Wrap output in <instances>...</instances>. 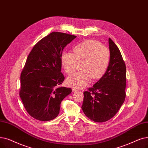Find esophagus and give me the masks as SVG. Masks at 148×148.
I'll return each mask as SVG.
<instances>
[{"label":"esophagus","instance_id":"34e87169","mask_svg":"<svg viewBox=\"0 0 148 148\" xmlns=\"http://www.w3.org/2000/svg\"><path fill=\"white\" fill-rule=\"evenodd\" d=\"M72 91L73 92H76V91H79V89H77L75 87H73L72 88Z\"/></svg>","mask_w":148,"mask_h":148}]
</instances>
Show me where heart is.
<instances>
[{
  "mask_svg": "<svg viewBox=\"0 0 148 148\" xmlns=\"http://www.w3.org/2000/svg\"><path fill=\"white\" fill-rule=\"evenodd\" d=\"M73 53L64 52L60 57L61 64L68 74H73L78 62H82V71L75 73L67 79L69 86L80 88L93 79H99L105 74L110 60L107 48L95 40L83 42L73 49Z\"/></svg>",
  "mask_w": 148,
  "mask_h": 148,
  "instance_id": "obj_1",
  "label": "heart"
}]
</instances>
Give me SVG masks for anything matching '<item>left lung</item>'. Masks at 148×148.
<instances>
[{"instance_id": "1", "label": "left lung", "mask_w": 148, "mask_h": 148, "mask_svg": "<svg viewBox=\"0 0 148 148\" xmlns=\"http://www.w3.org/2000/svg\"><path fill=\"white\" fill-rule=\"evenodd\" d=\"M110 60L105 74L88 91L83 92L82 106L86 116L105 122L117 114L126 97V65L120 51L109 38Z\"/></svg>"}]
</instances>
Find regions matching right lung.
Here are the masks:
<instances>
[{"instance_id": "1", "label": "right lung", "mask_w": 148, "mask_h": 148, "mask_svg": "<svg viewBox=\"0 0 148 148\" xmlns=\"http://www.w3.org/2000/svg\"><path fill=\"white\" fill-rule=\"evenodd\" d=\"M76 37L53 32L38 41L29 54L21 75L19 95L28 113L34 119L49 121L58 116L60 103L71 92L60 86L63 49Z\"/></svg>"}]
</instances>
